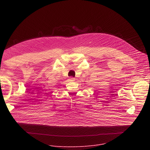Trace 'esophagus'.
I'll use <instances>...</instances> for the list:
<instances>
[{"instance_id": "34e87169", "label": "esophagus", "mask_w": 150, "mask_h": 150, "mask_svg": "<svg viewBox=\"0 0 150 150\" xmlns=\"http://www.w3.org/2000/svg\"><path fill=\"white\" fill-rule=\"evenodd\" d=\"M69 80L70 81H75V79L74 78H70L69 79Z\"/></svg>"}]
</instances>
